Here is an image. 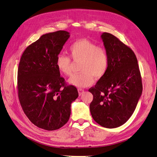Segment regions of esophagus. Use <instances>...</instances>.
<instances>
[{"instance_id":"obj_1","label":"esophagus","mask_w":157,"mask_h":157,"mask_svg":"<svg viewBox=\"0 0 157 157\" xmlns=\"http://www.w3.org/2000/svg\"><path fill=\"white\" fill-rule=\"evenodd\" d=\"M78 94H79V96H81V95L84 93V90H82V89H78Z\"/></svg>"}]
</instances>
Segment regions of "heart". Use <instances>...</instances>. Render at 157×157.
<instances>
[{"mask_svg": "<svg viewBox=\"0 0 157 157\" xmlns=\"http://www.w3.org/2000/svg\"><path fill=\"white\" fill-rule=\"evenodd\" d=\"M71 57L76 63H80V73L73 75L69 83L79 88L92 85L94 78L101 79L109 67V55L107 50L98 47L86 39L76 40L69 48ZM73 63L69 57L59 55L56 60V67L65 76L72 75Z\"/></svg>", "mask_w": 157, "mask_h": 157, "instance_id": "1", "label": "heart"}]
</instances>
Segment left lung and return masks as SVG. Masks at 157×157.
Listing matches in <instances>:
<instances>
[{"label": "left lung", "instance_id": "obj_1", "mask_svg": "<svg viewBox=\"0 0 157 157\" xmlns=\"http://www.w3.org/2000/svg\"><path fill=\"white\" fill-rule=\"evenodd\" d=\"M101 39L109 55V67L105 75L88 90L94 97L90 110L99 125L115 128L132 115L143 87L134 52L110 33H103Z\"/></svg>", "mask_w": 157, "mask_h": 157}]
</instances>
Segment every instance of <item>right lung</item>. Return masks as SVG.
Segmentation results:
<instances>
[{
    "instance_id": "right-lung-1",
    "label": "right lung",
    "mask_w": 157,
    "mask_h": 157,
    "mask_svg": "<svg viewBox=\"0 0 157 157\" xmlns=\"http://www.w3.org/2000/svg\"><path fill=\"white\" fill-rule=\"evenodd\" d=\"M70 33L58 31L42 35L23 52L17 70L20 102L26 116L37 127L58 130L69 119L77 89L65 86L56 60Z\"/></svg>"
}]
</instances>
